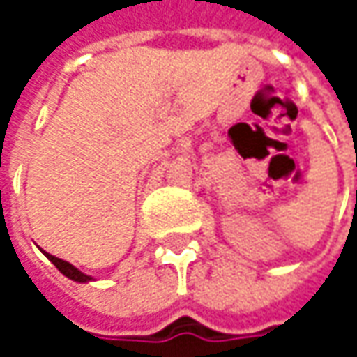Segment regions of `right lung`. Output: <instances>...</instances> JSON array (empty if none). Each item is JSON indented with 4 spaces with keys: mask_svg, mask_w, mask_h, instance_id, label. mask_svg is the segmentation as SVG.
<instances>
[{
    "mask_svg": "<svg viewBox=\"0 0 357 357\" xmlns=\"http://www.w3.org/2000/svg\"><path fill=\"white\" fill-rule=\"evenodd\" d=\"M43 254H45L49 260H51V262L55 264V268H57V270L61 272L63 276H67L69 280L81 282V284H83V282H91V280H93L91 276H87V274H83V272H81L79 268L73 266V264H69V262H65V260H61V258H57V256H53V254L45 252V250H43Z\"/></svg>",
    "mask_w": 357,
    "mask_h": 357,
    "instance_id": "right-lung-1",
    "label": "right lung"
}]
</instances>
